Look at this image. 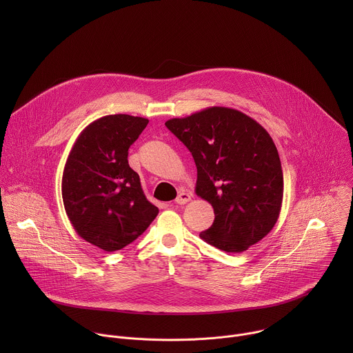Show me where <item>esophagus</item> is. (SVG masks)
Returning a JSON list of instances; mask_svg holds the SVG:
<instances>
[{
    "mask_svg": "<svg viewBox=\"0 0 353 353\" xmlns=\"http://www.w3.org/2000/svg\"><path fill=\"white\" fill-rule=\"evenodd\" d=\"M190 199H191V194H190V192H187V191H184V190H181V191L179 192L177 198H176V204H179V205H184V204H187V203H188Z\"/></svg>",
    "mask_w": 353,
    "mask_h": 353,
    "instance_id": "esophagus-1",
    "label": "esophagus"
}]
</instances>
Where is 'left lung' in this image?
Returning a JSON list of instances; mask_svg holds the SVG:
<instances>
[{
    "instance_id": "1",
    "label": "left lung",
    "mask_w": 353,
    "mask_h": 353,
    "mask_svg": "<svg viewBox=\"0 0 353 353\" xmlns=\"http://www.w3.org/2000/svg\"><path fill=\"white\" fill-rule=\"evenodd\" d=\"M165 125L188 148L198 196L214 208L212 226L199 237L226 253H241L275 226L283 198L278 149L247 114L214 106Z\"/></svg>"
}]
</instances>
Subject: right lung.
<instances>
[{
    "mask_svg": "<svg viewBox=\"0 0 353 353\" xmlns=\"http://www.w3.org/2000/svg\"><path fill=\"white\" fill-rule=\"evenodd\" d=\"M148 123L128 114L100 117L78 135L67 158L61 192L68 219L83 240L105 251L132 243L159 212L127 159Z\"/></svg>",
    "mask_w": 353,
    "mask_h": 353,
    "instance_id": "obj_1",
    "label": "right lung"
}]
</instances>
